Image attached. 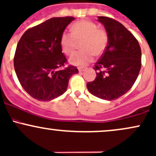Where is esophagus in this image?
Listing matches in <instances>:
<instances>
[{
    "mask_svg": "<svg viewBox=\"0 0 156 156\" xmlns=\"http://www.w3.org/2000/svg\"><path fill=\"white\" fill-rule=\"evenodd\" d=\"M85 70H86V68H83V67H79V68H78V71H79L80 73L85 71Z\"/></svg>",
    "mask_w": 156,
    "mask_h": 156,
    "instance_id": "obj_1",
    "label": "esophagus"
}]
</instances>
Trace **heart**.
I'll return each instance as SVG.
<instances>
[{
  "label": "heart",
  "instance_id": "obj_1",
  "mask_svg": "<svg viewBox=\"0 0 156 156\" xmlns=\"http://www.w3.org/2000/svg\"><path fill=\"white\" fill-rule=\"evenodd\" d=\"M72 31H64L61 35V46L65 54H73L78 41H83V50L74 53L70 58L72 64L86 66L93 60L94 55H101L105 51L108 44V34L104 29H99L95 23L90 20L78 21L73 24Z\"/></svg>",
  "mask_w": 156,
  "mask_h": 156
}]
</instances>
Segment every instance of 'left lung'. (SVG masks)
<instances>
[{"label": "left lung", "mask_w": 156, "mask_h": 156, "mask_svg": "<svg viewBox=\"0 0 156 156\" xmlns=\"http://www.w3.org/2000/svg\"><path fill=\"white\" fill-rule=\"evenodd\" d=\"M108 34V44L94 69L97 76L88 82L89 92L99 98L112 101L133 86L141 66V50L134 35L124 25L108 17L99 16Z\"/></svg>", "instance_id": "obj_1"}]
</instances>
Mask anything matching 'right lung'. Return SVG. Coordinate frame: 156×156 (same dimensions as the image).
I'll list each match as a JSON object with an SVG mask.
<instances>
[{"mask_svg": "<svg viewBox=\"0 0 156 156\" xmlns=\"http://www.w3.org/2000/svg\"><path fill=\"white\" fill-rule=\"evenodd\" d=\"M73 17L52 18L27 30L17 45L14 66L25 91L38 101H51L66 91L69 78L78 73L62 52L61 37Z\"/></svg>", "mask_w": 156, "mask_h": 156, "instance_id": "right-lung-1", "label": "right lung"}]
</instances>
